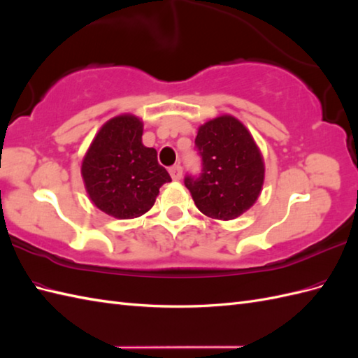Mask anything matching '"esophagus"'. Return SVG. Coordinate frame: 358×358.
<instances>
[{
  "instance_id": "1",
  "label": "esophagus",
  "mask_w": 358,
  "mask_h": 358,
  "mask_svg": "<svg viewBox=\"0 0 358 358\" xmlns=\"http://www.w3.org/2000/svg\"><path fill=\"white\" fill-rule=\"evenodd\" d=\"M170 176L173 180H180L182 179V167L180 166H175L170 169Z\"/></svg>"
}]
</instances>
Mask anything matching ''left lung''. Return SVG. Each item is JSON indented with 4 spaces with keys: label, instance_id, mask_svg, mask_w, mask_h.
<instances>
[{
    "label": "left lung",
    "instance_id": "obj_1",
    "mask_svg": "<svg viewBox=\"0 0 358 358\" xmlns=\"http://www.w3.org/2000/svg\"><path fill=\"white\" fill-rule=\"evenodd\" d=\"M196 146L203 173L199 179H185L194 203L209 218H239L258 200L266 175L252 134L236 116L221 115L199 127Z\"/></svg>",
    "mask_w": 358,
    "mask_h": 358
}]
</instances>
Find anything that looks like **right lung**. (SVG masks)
Wrapping results in <instances>:
<instances>
[{
	"label": "right lung",
	"instance_id": "1",
	"mask_svg": "<svg viewBox=\"0 0 358 358\" xmlns=\"http://www.w3.org/2000/svg\"><path fill=\"white\" fill-rule=\"evenodd\" d=\"M143 121L133 113L113 116L95 134L80 175L95 208L116 220H133L152 208L171 178L157 150L142 142Z\"/></svg>",
	"mask_w": 358,
	"mask_h": 358
}]
</instances>
